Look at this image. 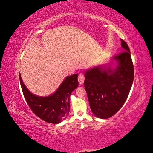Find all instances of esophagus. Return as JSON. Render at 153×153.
<instances>
[{"instance_id":"obj_1","label":"esophagus","mask_w":153,"mask_h":153,"mask_svg":"<svg viewBox=\"0 0 153 153\" xmlns=\"http://www.w3.org/2000/svg\"><path fill=\"white\" fill-rule=\"evenodd\" d=\"M78 82H79L80 84H84V80H85V77H84V75H83V74L80 73V74H79V75H78Z\"/></svg>"}]
</instances>
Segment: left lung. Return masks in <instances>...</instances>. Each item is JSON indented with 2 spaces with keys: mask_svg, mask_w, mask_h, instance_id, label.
<instances>
[{
  "mask_svg": "<svg viewBox=\"0 0 153 153\" xmlns=\"http://www.w3.org/2000/svg\"><path fill=\"white\" fill-rule=\"evenodd\" d=\"M123 51L113 57L115 68L96 66L85 72L84 86L92 112L97 117L108 119L116 114L126 101L134 78L130 50L123 39Z\"/></svg>",
  "mask_w": 153,
  "mask_h": 153,
  "instance_id": "left-lung-1",
  "label": "left lung"
}]
</instances>
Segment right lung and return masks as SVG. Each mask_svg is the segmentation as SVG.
Instances as JSON below:
<instances>
[{
  "label": "right lung",
  "instance_id": "right-lung-1",
  "mask_svg": "<svg viewBox=\"0 0 153 153\" xmlns=\"http://www.w3.org/2000/svg\"><path fill=\"white\" fill-rule=\"evenodd\" d=\"M78 74L65 78L53 94L41 97L35 95L28 90L20 75V82L24 98L31 110L43 121L58 124L65 119L69 114V98L71 92L78 85Z\"/></svg>",
  "mask_w": 153,
  "mask_h": 153
}]
</instances>
